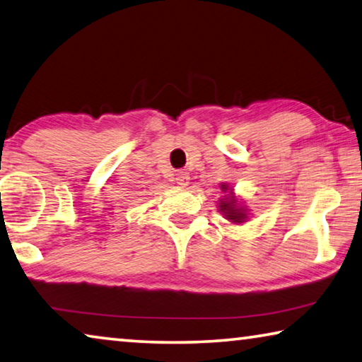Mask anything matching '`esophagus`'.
I'll return each mask as SVG.
<instances>
[{
	"label": "esophagus",
	"instance_id": "34e87169",
	"mask_svg": "<svg viewBox=\"0 0 362 362\" xmlns=\"http://www.w3.org/2000/svg\"><path fill=\"white\" fill-rule=\"evenodd\" d=\"M175 180H177V183H179V185L187 187L188 182H190V175H188L187 172H183V170H177Z\"/></svg>",
	"mask_w": 362,
	"mask_h": 362
}]
</instances>
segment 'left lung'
Listing matches in <instances>:
<instances>
[{"label":"left lung","mask_w":362,"mask_h":362,"mask_svg":"<svg viewBox=\"0 0 362 362\" xmlns=\"http://www.w3.org/2000/svg\"><path fill=\"white\" fill-rule=\"evenodd\" d=\"M221 188H222V192L228 190L227 185H222ZM219 208H221V212H223V216H226V219H228L230 222L240 223V222H245V219H246V211L243 206L237 204V199H235V197H226L223 199H221Z\"/></svg>","instance_id":"left-lung-1"}]
</instances>
